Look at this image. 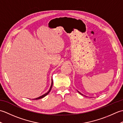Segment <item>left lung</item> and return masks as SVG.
<instances>
[{"instance_id": "obj_1", "label": "left lung", "mask_w": 123, "mask_h": 123, "mask_svg": "<svg viewBox=\"0 0 123 123\" xmlns=\"http://www.w3.org/2000/svg\"><path fill=\"white\" fill-rule=\"evenodd\" d=\"M78 92H79V93H80V94H81V95H82V93H80V92H79V91H78Z\"/></svg>"}]
</instances>
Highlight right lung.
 Returning <instances> with one entry per match:
<instances>
[{"label": "right lung", "instance_id": "1", "mask_svg": "<svg viewBox=\"0 0 123 123\" xmlns=\"http://www.w3.org/2000/svg\"><path fill=\"white\" fill-rule=\"evenodd\" d=\"M52 85H53V80L52 79V85H51V87H50V89H49V90L48 92L44 94V95H42V96H40V97H38V98H35V99H35V100H37V99H41V98H42L44 97H45V96H46L47 95H48V94L49 92V91H51V88H52Z\"/></svg>", "mask_w": 123, "mask_h": 123}]
</instances>
